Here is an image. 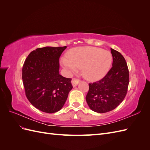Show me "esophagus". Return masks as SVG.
I'll return each instance as SVG.
<instances>
[{
    "instance_id": "34e87169",
    "label": "esophagus",
    "mask_w": 150,
    "mask_h": 150,
    "mask_svg": "<svg viewBox=\"0 0 150 150\" xmlns=\"http://www.w3.org/2000/svg\"><path fill=\"white\" fill-rule=\"evenodd\" d=\"M79 81H79V79H76V78H72V81H71V83H72V86H73L74 87H75V86H76L78 84V83H79Z\"/></svg>"
}]
</instances>
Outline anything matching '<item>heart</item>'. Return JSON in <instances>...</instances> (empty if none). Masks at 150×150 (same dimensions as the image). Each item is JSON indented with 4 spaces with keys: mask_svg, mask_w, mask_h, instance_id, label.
<instances>
[{
    "mask_svg": "<svg viewBox=\"0 0 150 150\" xmlns=\"http://www.w3.org/2000/svg\"><path fill=\"white\" fill-rule=\"evenodd\" d=\"M112 62L111 53L96 47L74 48L62 59V64L70 73L82 68L83 76L89 80L102 78L110 70Z\"/></svg>",
    "mask_w": 150,
    "mask_h": 150,
    "instance_id": "obj_1",
    "label": "heart"
}]
</instances>
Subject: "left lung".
I'll list each match as a JSON object with an SVG mask.
<instances>
[{
  "label": "left lung",
  "instance_id": "1",
  "mask_svg": "<svg viewBox=\"0 0 150 150\" xmlns=\"http://www.w3.org/2000/svg\"><path fill=\"white\" fill-rule=\"evenodd\" d=\"M112 66L101 80L89 84L86 102L93 111L104 113L111 111L123 101L129 82V71L122 54L111 48Z\"/></svg>",
  "mask_w": 150,
  "mask_h": 150
}]
</instances>
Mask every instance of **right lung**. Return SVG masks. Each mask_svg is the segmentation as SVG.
I'll return each instance as SVG.
<instances>
[{"label":"right lung","instance_id":"obj_1","mask_svg":"<svg viewBox=\"0 0 150 150\" xmlns=\"http://www.w3.org/2000/svg\"><path fill=\"white\" fill-rule=\"evenodd\" d=\"M64 47H44L32 51L22 67L25 96L39 110L54 113L64 106L72 89L71 78L59 74V57Z\"/></svg>","mask_w":150,"mask_h":150}]
</instances>
